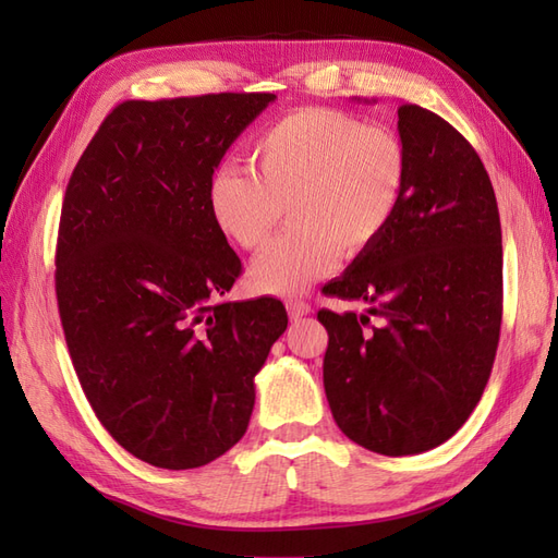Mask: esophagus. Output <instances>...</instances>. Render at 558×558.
Listing matches in <instances>:
<instances>
[{"label": "esophagus", "mask_w": 558, "mask_h": 558, "mask_svg": "<svg viewBox=\"0 0 558 558\" xmlns=\"http://www.w3.org/2000/svg\"><path fill=\"white\" fill-rule=\"evenodd\" d=\"M286 307H289V314H291L293 320L312 314V305H310V302H305V300H289V302H286Z\"/></svg>", "instance_id": "34e87169"}]
</instances>
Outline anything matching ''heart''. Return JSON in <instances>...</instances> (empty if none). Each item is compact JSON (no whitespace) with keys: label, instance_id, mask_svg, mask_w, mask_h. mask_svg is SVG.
Segmentation results:
<instances>
[{"label":"heart","instance_id":"1","mask_svg":"<svg viewBox=\"0 0 558 558\" xmlns=\"http://www.w3.org/2000/svg\"><path fill=\"white\" fill-rule=\"evenodd\" d=\"M258 172L218 167L209 183L216 226L242 248H260L281 223L293 226L251 265L256 291L295 295L326 277L344 253L373 244L393 221L408 181L398 134L356 116L305 107L281 116L253 142Z\"/></svg>","mask_w":558,"mask_h":558}]
</instances>
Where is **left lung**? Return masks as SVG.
Instances as JSON below:
<instances>
[{
  "mask_svg": "<svg viewBox=\"0 0 558 558\" xmlns=\"http://www.w3.org/2000/svg\"><path fill=\"white\" fill-rule=\"evenodd\" d=\"M408 154L398 214L328 295L366 314L320 310L324 386L335 424L356 445L408 456L447 442L484 393L502 318L496 193L477 150L445 118L398 109Z\"/></svg>",
  "mask_w": 558,
  "mask_h": 558,
  "instance_id": "left-lung-1",
  "label": "left lung"
}]
</instances>
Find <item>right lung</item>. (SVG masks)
Wrapping results in <instances>:
<instances>
[{
	"mask_svg": "<svg viewBox=\"0 0 558 558\" xmlns=\"http://www.w3.org/2000/svg\"><path fill=\"white\" fill-rule=\"evenodd\" d=\"M272 93L118 105L76 162L60 214L56 295L97 418L137 459L207 465L242 440L253 377L289 316L218 302L242 272L209 183Z\"/></svg>",
	"mask_w": 558,
	"mask_h": 558,
	"instance_id": "add662e5",
	"label": "right lung"
}]
</instances>
